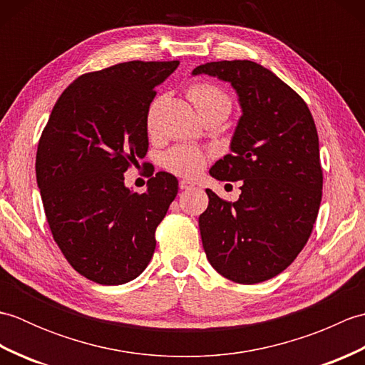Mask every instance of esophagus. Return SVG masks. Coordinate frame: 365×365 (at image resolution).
Returning <instances> with one entry per match:
<instances>
[{
    "instance_id": "1",
    "label": "esophagus",
    "mask_w": 365,
    "mask_h": 365,
    "mask_svg": "<svg viewBox=\"0 0 365 365\" xmlns=\"http://www.w3.org/2000/svg\"><path fill=\"white\" fill-rule=\"evenodd\" d=\"M178 187H180V190H188V188L192 187V183L190 180H185V178H183V180L178 182Z\"/></svg>"
}]
</instances>
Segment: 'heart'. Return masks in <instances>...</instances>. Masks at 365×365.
Returning a JSON list of instances; mask_svg holds the SVG:
<instances>
[{
	"instance_id": "1",
	"label": "heart",
	"mask_w": 365,
	"mask_h": 365,
	"mask_svg": "<svg viewBox=\"0 0 365 365\" xmlns=\"http://www.w3.org/2000/svg\"><path fill=\"white\" fill-rule=\"evenodd\" d=\"M190 98L196 108H202L213 103L230 105L227 96L218 88L212 86V84H195L190 89ZM155 111H157V103L152 105L149 111V119H147L150 130L155 127ZM205 161L207 153L197 149V147L177 145L165 153V157H163V166L177 175L192 177L205 166Z\"/></svg>"
}]
</instances>
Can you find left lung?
<instances>
[{"label":"left lung","instance_id":"8db88e82","mask_svg":"<svg viewBox=\"0 0 365 365\" xmlns=\"http://www.w3.org/2000/svg\"><path fill=\"white\" fill-rule=\"evenodd\" d=\"M192 75L230 83L242 115L230 152L210 175L242 180V195L226 202L207 190L199 216L210 265L229 281L257 284L281 273L311 237L322 202L323 174L319 135L297 92L252 61H218Z\"/></svg>","mask_w":365,"mask_h":365}]
</instances>
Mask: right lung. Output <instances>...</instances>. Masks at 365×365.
Returning a JSON list of instances; mask_svg holds the SVG:
<instances>
[{
    "instance_id": "add662e5",
    "label": "right lung",
    "mask_w": 365,
    "mask_h": 365,
    "mask_svg": "<svg viewBox=\"0 0 365 365\" xmlns=\"http://www.w3.org/2000/svg\"><path fill=\"white\" fill-rule=\"evenodd\" d=\"M177 66L130 61L78 76L38 141L36 177L46 221L68 263L89 281L130 282L152 259L155 230L178 182L157 173L138 195L125 187L123 173L145 157L155 88Z\"/></svg>"
}]
</instances>
